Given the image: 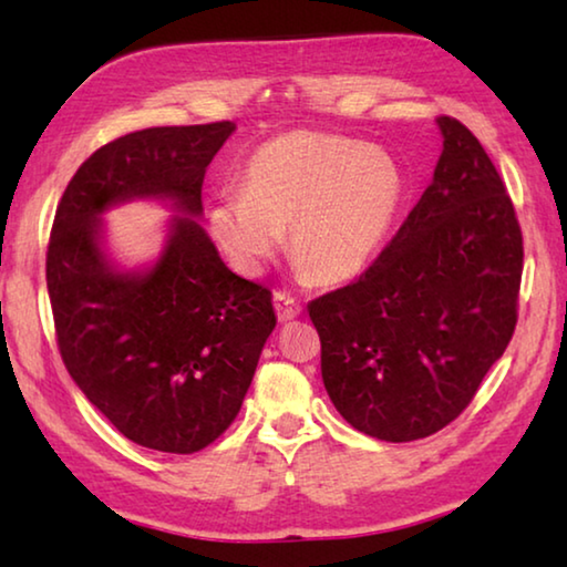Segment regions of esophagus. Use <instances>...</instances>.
Here are the masks:
<instances>
[{"mask_svg":"<svg viewBox=\"0 0 567 567\" xmlns=\"http://www.w3.org/2000/svg\"><path fill=\"white\" fill-rule=\"evenodd\" d=\"M272 300H275L277 320H280V322H290V320L300 318V315H302V305L287 292H275Z\"/></svg>","mask_w":567,"mask_h":567,"instance_id":"34e87169","label":"esophagus"}]
</instances>
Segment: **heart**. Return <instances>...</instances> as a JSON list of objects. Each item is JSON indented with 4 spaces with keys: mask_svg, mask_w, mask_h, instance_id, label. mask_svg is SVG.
<instances>
[{
    "mask_svg": "<svg viewBox=\"0 0 567 567\" xmlns=\"http://www.w3.org/2000/svg\"><path fill=\"white\" fill-rule=\"evenodd\" d=\"M405 195L385 150L328 132H287L257 147L243 192L227 189L209 207L207 229L239 272L257 275L285 245L302 275L342 285L368 270Z\"/></svg>",
    "mask_w": 567,
    "mask_h": 567,
    "instance_id": "obj_1",
    "label": "heart"
}]
</instances>
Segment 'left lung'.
Returning <instances> with one entry per match:
<instances>
[{
	"mask_svg": "<svg viewBox=\"0 0 567 567\" xmlns=\"http://www.w3.org/2000/svg\"><path fill=\"white\" fill-rule=\"evenodd\" d=\"M430 187L372 267L307 305L322 382L360 433L410 443L463 412L517 322L523 235L477 137L437 117Z\"/></svg>",
	"mask_w": 567,
	"mask_h": 567,
	"instance_id": "8db88e82",
	"label": "left lung"
}]
</instances>
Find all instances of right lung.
I'll list each match as a JSON object with an SVG mask.
<instances>
[{
    "label": "right lung",
    "instance_id": "1",
    "mask_svg": "<svg viewBox=\"0 0 567 567\" xmlns=\"http://www.w3.org/2000/svg\"><path fill=\"white\" fill-rule=\"evenodd\" d=\"M235 122L150 127L100 147L56 207L47 290L76 388L142 447L189 455L237 417L277 318L272 292L223 262L203 179ZM155 198L176 209L150 266L111 260L101 215Z\"/></svg>",
    "mask_w": 567,
    "mask_h": 567
}]
</instances>
